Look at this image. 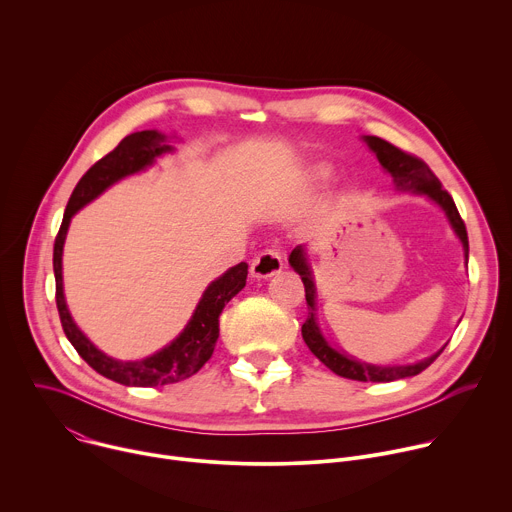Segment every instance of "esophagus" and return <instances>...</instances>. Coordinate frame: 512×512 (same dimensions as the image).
Returning <instances> with one entry per match:
<instances>
[{"label":"esophagus","mask_w":512,"mask_h":512,"mask_svg":"<svg viewBox=\"0 0 512 512\" xmlns=\"http://www.w3.org/2000/svg\"><path fill=\"white\" fill-rule=\"evenodd\" d=\"M283 269V257L277 251H263L251 263V275L255 279H267Z\"/></svg>","instance_id":"esophagus-1"}]
</instances>
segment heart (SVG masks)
Segmentation results:
<instances>
[{
	"label": "heart",
	"instance_id": "obj_1",
	"mask_svg": "<svg viewBox=\"0 0 512 512\" xmlns=\"http://www.w3.org/2000/svg\"><path fill=\"white\" fill-rule=\"evenodd\" d=\"M316 176H318V178H326V176H328V168H318V170H316Z\"/></svg>",
	"mask_w": 512,
	"mask_h": 512
}]
</instances>
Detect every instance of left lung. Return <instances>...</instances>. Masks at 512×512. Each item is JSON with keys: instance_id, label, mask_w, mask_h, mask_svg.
<instances>
[{"instance_id": "1", "label": "left lung", "mask_w": 512, "mask_h": 512, "mask_svg": "<svg viewBox=\"0 0 512 512\" xmlns=\"http://www.w3.org/2000/svg\"><path fill=\"white\" fill-rule=\"evenodd\" d=\"M364 141H367L369 148L377 154L381 166L393 176V182L397 190L401 192H413V194H423L429 200H433L437 206H442L446 212L448 221L458 235V239L464 245V255L468 259V233L466 225L462 221V216L454 204V198L448 194V190L442 188V182L435 178V174L429 170V166L419 160L417 156H411L399 148H395L393 143L375 137V135H364ZM289 265L294 267L296 273H300L304 287H306V302H308V318L302 326V336L308 348L314 352V356L324 362L326 367L336 373L338 377L352 379V381H362V383H391L407 377H415L421 371H425L429 364L440 356L446 348V344L437 350L435 354L413 362V364H395V367H379V364H369V362H360L328 344V340L322 336L318 324H316V285L312 277V269L306 261L304 247H296L289 255Z\"/></svg>"}]
</instances>
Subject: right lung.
I'll use <instances>...</instances> for the list:
<instances>
[{
	"label": "right lung",
	"mask_w": 512,
	"mask_h": 512,
	"mask_svg": "<svg viewBox=\"0 0 512 512\" xmlns=\"http://www.w3.org/2000/svg\"><path fill=\"white\" fill-rule=\"evenodd\" d=\"M172 150L174 148L168 145V137L154 129L137 131L123 137L117 148L101 158L95 166H91L87 174L79 180L77 188L72 190L62 216V225L54 241L52 263L56 279V308L62 330L91 369L125 387H162L196 375L214 352L218 340V316H221L223 308L247 283L249 265L245 261L214 279L202 294L184 332L166 348L143 360H115L107 356L72 322L62 291V247L70 218L85 204L95 200L101 192H105L111 184L145 170L154 164L158 156Z\"/></svg>",
	"instance_id": "right-lung-1"
}]
</instances>
